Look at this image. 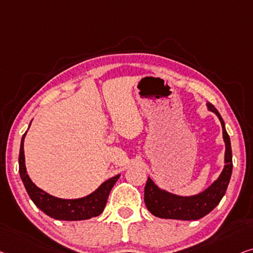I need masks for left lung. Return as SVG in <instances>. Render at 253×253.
Returning a JSON list of instances; mask_svg holds the SVG:
<instances>
[{
	"label": "left lung",
	"mask_w": 253,
	"mask_h": 253,
	"mask_svg": "<svg viewBox=\"0 0 253 253\" xmlns=\"http://www.w3.org/2000/svg\"><path fill=\"white\" fill-rule=\"evenodd\" d=\"M207 107L210 111L216 114L223 127V138L226 148L223 171L208 188H206L201 193L191 197H182L161 190L149 177L144 187V202L146 208L153 216L165 219L197 220L216 208L225 195L233 169L231 139L226 131L224 120L217 109L210 102L207 103Z\"/></svg>",
	"instance_id": "1"
}]
</instances>
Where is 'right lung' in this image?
I'll use <instances>...</instances> for the list:
<instances>
[{
	"mask_svg": "<svg viewBox=\"0 0 253 253\" xmlns=\"http://www.w3.org/2000/svg\"><path fill=\"white\" fill-rule=\"evenodd\" d=\"M32 124V123H30ZM29 124V127H30ZM28 127V128H29ZM27 131L22 135L19 152V174L24 183L26 191L35 203L37 208L43 211L45 214L58 220H85L92 217H96L102 213L107 205L108 197L111 188L114 187L120 175L111 177L96 188L93 193L87 197L79 199H60L41 190L29 178L26 170L24 141Z\"/></svg>",
	"mask_w": 253,
	"mask_h": 253,
	"instance_id": "right-lung-1",
	"label": "right lung"
}]
</instances>
